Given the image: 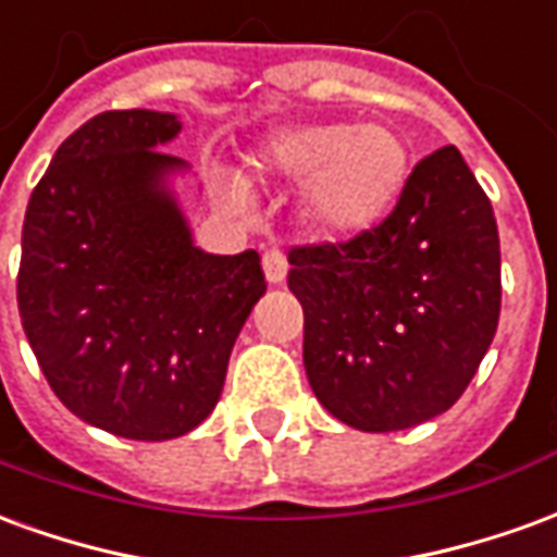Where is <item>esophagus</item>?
<instances>
[{
  "label": "esophagus",
  "mask_w": 557,
  "mask_h": 557,
  "mask_svg": "<svg viewBox=\"0 0 557 557\" xmlns=\"http://www.w3.org/2000/svg\"><path fill=\"white\" fill-rule=\"evenodd\" d=\"M262 268H265L268 283H283V280H286V271H289V262H286V256L280 253V250H268V253L262 256Z\"/></svg>",
  "instance_id": "1"
}]
</instances>
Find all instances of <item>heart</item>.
Instances as JSON below:
<instances>
[{"label":"heart","mask_w":557,"mask_h":557,"mask_svg":"<svg viewBox=\"0 0 557 557\" xmlns=\"http://www.w3.org/2000/svg\"><path fill=\"white\" fill-rule=\"evenodd\" d=\"M262 178L301 184V214L331 242L361 238L382 226L411 178L409 139L391 125L301 122L271 131L253 151ZM235 206H247L238 178L223 182Z\"/></svg>","instance_id":"1"}]
</instances>
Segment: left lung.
<instances>
[{
	"mask_svg": "<svg viewBox=\"0 0 557 557\" xmlns=\"http://www.w3.org/2000/svg\"><path fill=\"white\" fill-rule=\"evenodd\" d=\"M289 265L310 387L355 430L438 418L462 397L498 327V226L454 146L420 160L382 226L346 244L295 247Z\"/></svg>",
	"mask_w": 557,
	"mask_h": 557,
	"instance_id": "8db88e82",
	"label": "left lung"
}]
</instances>
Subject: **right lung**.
<instances>
[{
	"label": "right lung",
	"mask_w": 557,
	"mask_h": 557,
	"mask_svg": "<svg viewBox=\"0 0 557 557\" xmlns=\"http://www.w3.org/2000/svg\"><path fill=\"white\" fill-rule=\"evenodd\" d=\"M175 113L113 110L59 146L23 220L17 304L53 394L98 430L166 442L214 411L247 315L256 250L194 244L163 146Z\"/></svg>",
	"instance_id": "1"
}]
</instances>
